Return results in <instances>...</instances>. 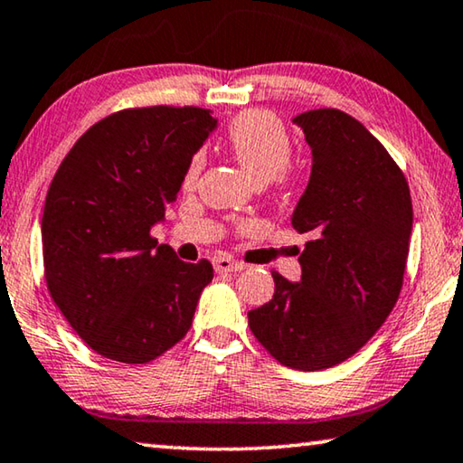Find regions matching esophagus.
<instances>
[{
    "label": "esophagus",
    "instance_id": "1",
    "mask_svg": "<svg viewBox=\"0 0 463 463\" xmlns=\"http://www.w3.org/2000/svg\"><path fill=\"white\" fill-rule=\"evenodd\" d=\"M214 269L216 271H241V269H245L247 268V263H243V261H239V260H232V258H214Z\"/></svg>",
    "mask_w": 463,
    "mask_h": 463
}]
</instances>
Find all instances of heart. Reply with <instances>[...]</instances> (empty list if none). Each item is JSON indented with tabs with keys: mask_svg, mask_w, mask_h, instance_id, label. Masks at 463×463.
<instances>
[{
	"mask_svg": "<svg viewBox=\"0 0 463 463\" xmlns=\"http://www.w3.org/2000/svg\"><path fill=\"white\" fill-rule=\"evenodd\" d=\"M232 156L258 183H286L292 160V142L282 121L266 111H245L226 129ZM203 166V152H195L185 171V187H192Z\"/></svg>",
	"mask_w": 463,
	"mask_h": 463,
	"instance_id": "1",
	"label": "heart"
}]
</instances>
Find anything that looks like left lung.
Masks as SVG:
<instances>
[{
    "mask_svg": "<svg viewBox=\"0 0 463 463\" xmlns=\"http://www.w3.org/2000/svg\"><path fill=\"white\" fill-rule=\"evenodd\" d=\"M313 150L311 179L292 214L309 232L300 282L278 271L249 327L278 363L321 371L356 354L398 303L412 200L402 168L361 121L337 109L295 117Z\"/></svg>",
    "mask_w": 463,
    "mask_h": 463,
    "instance_id": "left-lung-1",
    "label": "left lung"
}]
</instances>
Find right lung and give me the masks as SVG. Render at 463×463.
<instances>
[{
	"instance_id": "right-lung-1",
	"label": "right lung",
	"mask_w": 463,
	"mask_h": 463,
	"mask_svg": "<svg viewBox=\"0 0 463 463\" xmlns=\"http://www.w3.org/2000/svg\"><path fill=\"white\" fill-rule=\"evenodd\" d=\"M214 126L200 107L123 109L80 136L57 168L41 222L45 280L97 354L146 364L192 327L214 268L181 261L150 231Z\"/></svg>"
}]
</instances>
